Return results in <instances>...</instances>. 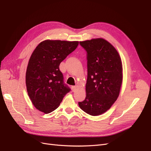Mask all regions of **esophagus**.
<instances>
[{
    "label": "esophagus",
    "instance_id": "34e87169",
    "mask_svg": "<svg viewBox=\"0 0 151 151\" xmlns=\"http://www.w3.org/2000/svg\"><path fill=\"white\" fill-rule=\"evenodd\" d=\"M77 89V86H72V89L73 91H75Z\"/></svg>",
    "mask_w": 151,
    "mask_h": 151
}]
</instances>
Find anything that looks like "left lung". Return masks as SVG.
Returning a JSON list of instances; mask_svg holds the SVG:
<instances>
[{
	"label": "left lung",
	"instance_id": "obj_1",
	"mask_svg": "<svg viewBox=\"0 0 151 151\" xmlns=\"http://www.w3.org/2000/svg\"><path fill=\"white\" fill-rule=\"evenodd\" d=\"M87 52L86 97L79 102L82 110L92 116L108 111L120 94L123 80L122 60L116 48L103 38L80 42Z\"/></svg>",
	"mask_w": 151,
	"mask_h": 151
}]
</instances>
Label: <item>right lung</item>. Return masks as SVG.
I'll use <instances>...</instances> for the list:
<instances>
[{
  "mask_svg": "<svg viewBox=\"0 0 151 151\" xmlns=\"http://www.w3.org/2000/svg\"><path fill=\"white\" fill-rule=\"evenodd\" d=\"M78 45L77 41L47 40L32 53L26 69V85L32 103L39 111H54L69 93L59 65Z\"/></svg>",
  "mask_w": 151,
  "mask_h": 151,
  "instance_id": "1",
  "label": "right lung"
}]
</instances>
